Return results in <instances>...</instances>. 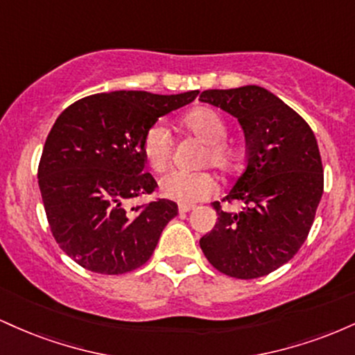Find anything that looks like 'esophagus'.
<instances>
[{
    "instance_id": "obj_1",
    "label": "esophagus",
    "mask_w": 355,
    "mask_h": 355,
    "mask_svg": "<svg viewBox=\"0 0 355 355\" xmlns=\"http://www.w3.org/2000/svg\"><path fill=\"white\" fill-rule=\"evenodd\" d=\"M193 209H195V205H190V203H180V205H178V211H180V214H187V211H190Z\"/></svg>"
}]
</instances>
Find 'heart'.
<instances>
[{"instance_id": "b5f03b06", "label": "heart", "mask_w": 355, "mask_h": 355, "mask_svg": "<svg viewBox=\"0 0 355 355\" xmlns=\"http://www.w3.org/2000/svg\"><path fill=\"white\" fill-rule=\"evenodd\" d=\"M183 125L198 137L205 145L202 165H210L222 173H229L239 162V152L234 144L227 140L229 126L223 116L211 108H198L183 118ZM172 133L164 123H153L144 137V155L146 164L157 172L168 165L172 157ZM214 177L207 172H185L172 170L160 180V190L170 200L191 203L203 200L214 193Z\"/></svg>"}]
</instances>
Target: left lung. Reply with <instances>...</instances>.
Instances as JSON below:
<instances>
[{"label":"left lung","instance_id":"1","mask_svg":"<svg viewBox=\"0 0 355 355\" xmlns=\"http://www.w3.org/2000/svg\"><path fill=\"white\" fill-rule=\"evenodd\" d=\"M200 100L239 120L245 135L243 172L222 202H242L223 210L200 239L207 260L222 274L257 279L277 270L307 239L324 193V168L311 126L268 89L247 85L205 89Z\"/></svg>","mask_w":355,"mask_h":355}]
</instances>
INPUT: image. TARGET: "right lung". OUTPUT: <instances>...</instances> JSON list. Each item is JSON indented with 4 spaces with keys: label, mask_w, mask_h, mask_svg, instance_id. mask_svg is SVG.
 <instances>
[{
    "label": "right lung",
    "mask_w": 355,
    "mask_h": 355,
    "mask_svg": "<svg viewBox=\"0 0 355 355\" xmlns=\"http://www.w3.org/2000/svg\"><path fill=\"white\" fill-rule=\"evenodd\" d=\"M197 95V89L96 93L56 118L43 146L38 185L53 237L78 266L118 275L152 257L178 207L166 198L128 207L157 189L144 170V137L158 118Z\"/></svg>",
    "instance_id": "1"
}]
</instances>
